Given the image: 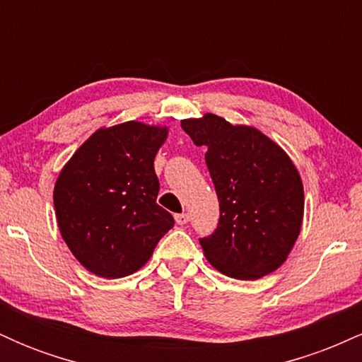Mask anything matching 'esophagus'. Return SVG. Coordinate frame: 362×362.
<instances>
[{"instance_id":"1","label":"esophagus","mask_w":362,"mask_h":362,"mask_svg":"<svg viewBox=\"0 0 362 362\" xmlns=\"http://www.w3.org/2000/svg\"><path fill=\"white\" fill-rule=\"evenodd\" d=\"M189 219H190V216L187 213L175 214V221H177V224H180V226H184V224L189 223Z\"/></svg>"}]
</instances>
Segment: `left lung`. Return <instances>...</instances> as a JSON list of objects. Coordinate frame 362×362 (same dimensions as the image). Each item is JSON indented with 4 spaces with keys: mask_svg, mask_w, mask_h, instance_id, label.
I'll list each match as a JSON object with an SVG mask.
<instances>
[{
    "mask_svg": "<svg viewBox=\"0 0 362 362\" xmlns=\"http://www.w3.org/2000/svg\"><path fill=\"white\" fill-rule=\"evenodd\" d=\"M206 165L219 201L216 231L201 238L206 259L228 277L255 281L279 269L301 231L305 192L279 144L250 126L214 114L182 120Z\"/></svg>",
    "mask_w": 362,
    "mask_h": 362,
    "instance_id": "1",
    "label": "left lung"
}]
</instances>
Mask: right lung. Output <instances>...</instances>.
<instances>
[{"mask_svg": "<svg viewBox=\"0 0 362 362\" xmlns=\"http://www.w3.org/2000/svg\"><path fill=\"white\" fill-rule=\"evenodd\" d=\"M168 127L129 122L95 131L54 185L61 236L95 276L117 279L139 271L173 216L156 204L153 161Z\"/></svg>", "mask_w": 362, "mask_h": 362, "instance_id": "right-lung-1", "label": "right lung"}]
</instances>
